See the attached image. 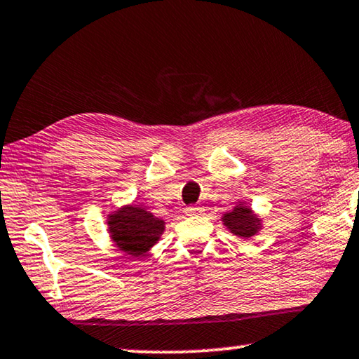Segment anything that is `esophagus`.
<instances>
[{"mask_svg": "<svg viewBox=\"0 0 359 359\" xmlns=\"http://www.w3.org/2000/svg\"><path fill=\"white\" fill-rule=\"evenodd\" d=\"M185 212H187V216H196V214H201L203 210H201V206L191 205V206L185 208Z\"/></svg>", "mask_w": 359, "mask_h": 359, "instance_id": "34e87169", "label": "esophagus"}]
</instances>
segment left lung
I'll return each instance as SVG.
<instances>
[{"label":"left lung","instance_id":"1","mask_svg":"<svg viewBox=\"0 0 359 359\" xmlns=\"http://www.w3.org/2000/svg\"><path fill=\"white\" fill-rule=\"evenodd\" d=\"M222 221L229 229H231L232 233L238 235V237L242 238L253 237L261 227L259 219L251 212L250 208L243 205L235 206L231 212L224 214Z\"/></svg>","mask_w":359,"mask_h":359}]
</instances>
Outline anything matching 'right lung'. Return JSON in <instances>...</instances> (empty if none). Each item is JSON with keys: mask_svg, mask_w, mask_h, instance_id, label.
<instances>
[{"mask_svg": "<svg viewBox=\"0 0 359 359\" xmlns=\"http://www.w3.org/2000/svg\"><path fill=\"white\" fill-rule=\"evenodd\" d=\"M108 226L117 248L132 258L145 255L164 231V221L138 205L122 208L111 214Z\"/></svg>", "mask_w": 359, "mask_h": 359, "instance_id": "right-lung-1", "label": "right lung"}]
</instances>
